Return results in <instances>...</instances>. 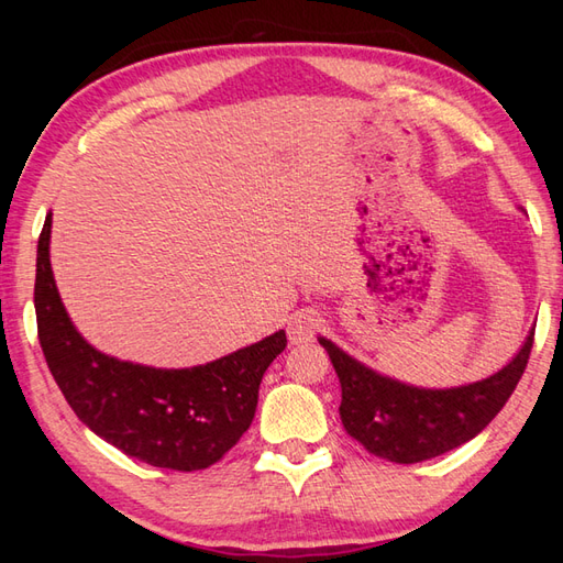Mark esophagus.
Returning <instances> with one entry per match:
<instances>
[{
	"instance_id": "esophagus-1",
	"label": "esophagus",
	"mask_w": 563,
	"mask_h": 563,
	"mask_svg": "<svg viewBox=\"0 0 563 563\" xmlns=\"http://www.w3.org/2000/svg\"><path fill=\"white\" fill-rule=\"evenodd\" d=\"M321 329V317L317 312H297L288 321L290 343H309Z\"/></svg>"
}]
</instances>
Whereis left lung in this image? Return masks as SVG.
I'll list each match as a JSON object with an SVG mask.
<instances>
[{
    "label": "left lung",
    "instance_id": "8db88e82",
    "mask_svg": "<svg viewBox=\"0 0 563 563\" xmlns=\"http://www.w3.org/2000/svg\"><path fill=\"white\" fill-rule=\"evenodd\" d=\"M319 343L341 382L339 411L345 433L377 457L413 464L464 445L494 421L528 367L534 331L504 369L457 389L401 385L353 361L331 341Z\"/></svg>",
    "mask_w": 563,
    "mask_h": 563
}]
</instances>
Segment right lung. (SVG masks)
<instances>
[{
	"label": "right lung",
	"mask_w": 563,
	"mask_h": 563,
	"mask_svg": "<svg viewBox=\"0 0 563 563\" xmlns=\"http://www.w3.org/2000/svg\"><path fill=\"white\" fill-rule=\"evenodd\" d=\"M47 214L35 261V317L45 363L84 426L152 466L208 470L230 452L254 421L258 385L288 336L275 331L220 361L157 369L115 361L84 341L65 312L51 268Z\"/></svg>",
	"instance_id": "obj_1"
}]
</instances>
